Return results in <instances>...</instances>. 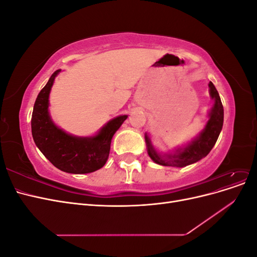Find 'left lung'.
<instances>
[{
	"label": "left lung",
	"mask_w": 257,
	"mask_h": 257,
	"mask_svg": "<svg viewBox=\"0 0 257 257\" xmlns=\"http://www.w3.org/2000/svg\"><path fill=\"white\" fill-rule=\"evenodd\" d=\"M209 89L210 96L214 102L212 108L209 111V120L205 128L200 132V134L188 146L178 148L173 153L160 154L152 146L150 137L148 136V134L145 135L148 154L154 163L162 166L184 167L198 162L211 151L222 131L224 109L219 93H217L214 84L211 81L209 82Z\"/></svg>",
	"instance_id": "1"
}]
</instances>
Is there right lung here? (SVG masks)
Instances as JSON below:
<instances>
[{
    "label": "right lung",
    "mask_w": 257,
    "mask_h": 257,
    "mask_svg": "<svg viewBox=\"0 0 257 257\" xmlns=\"http://www.w3.org/2000/svg\"><path fill=\"white\" fill-rule=\"evenodd\" d=\"M61 69L54 72L35 100L31 126L34 143L53 166L69 174H89L102 168L109 157L112 136L127 115L110 120L90 137H78L58 127L48 111L49 94L54 78Z\"/></svg>",
    "instance_id": "add662e5"
}]
</instances>
